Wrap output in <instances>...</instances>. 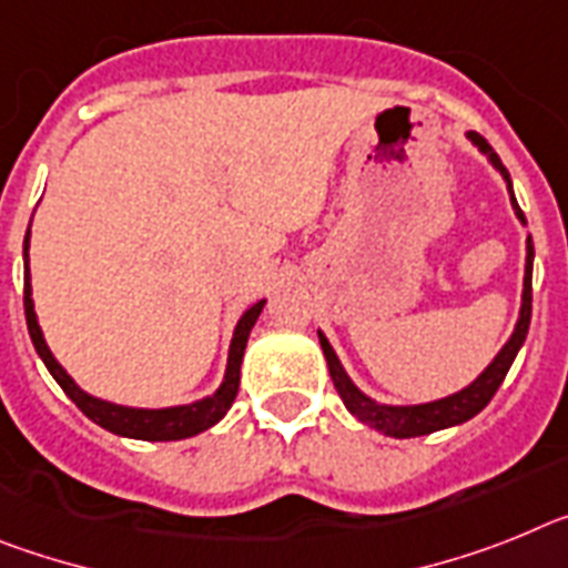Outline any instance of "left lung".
Returning a JSON list of instances; mask_svg holds the SVG:
<instances>
[{"mask_svg":"<svg viewBox=\"0 0 568 568\" xmlns=\"http://www.w3.org/2000/svg\"><path fill=\"white\" fill-rule=\"evenodd\" d=\"M468 140L475 142L483 154H489L491 165H495L497 171L503 174V180H506V189H509L511 205H515L517 216H520V223L526 225V216H523L520 205H517V200H515V191H511L509 171H506V165L500 162V156H497L495 151H491L489 142L483 140L480 134H475V131L468 134ZM531 263H535V245H531V234H529V240H526V277H523V305H520V320H517V325H515V334H511L509 343L503 345L500 354L491 359L489 368H486V372H483L480 377L471 383V386H466L463 392L452 394V397H443V400L423 403V406H379V403L368 400L366 394L359 392L352 379H348V374L343 372L337 354H334V348L328 345V339L323 337V332H317L320 334V345H323L325 363H328V372H332L334 388H337V394L343 397L345 408H348V412H352L359 423H366V426L377 428L379 434H388V437H400V440H403V437H423V434L440 432V428L460 426V423L471 420L477 412H483V408L489 406V400L497 394V388H500V383L506 379V374H509L511 363H515L517 352H520L523 339H526V334H529V323H531Z\"/></svg>","mask_w":568,"mask_h":568,"instance_id":"obj_1","label":"left lung"}]
</instances>
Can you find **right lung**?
I'll return each mask as SVG.
<instances>
[{
	"label": "right lung",
	"mask_w": 568,
	"mask_h": 568,
	"mask_svg": "<svg viewBox=\"0 0 568 568\" xmlns=\"http://www.w3.org/2000/svg\"><path fill=\"white\" fill-rule=\"evenodd\" d=\"M28 236H31V225H28V234H24V320H28V332H31L33 348L42 357V363L48 366V372L53 374L62 392L77 403V408L85 417H91L97 426L108 428V432L120 434V437H134V440H182V437H194V434L205 432L214 423H220L225 417V412L234 403L236 392H240V366H243L245 343H248V334L254 328L256 317L263 312L265 300H260L256 305H251L248 312L240 317L236 323L234 339H231L229 352V368H225L223 386L216 388L211 397L200 403H191V406H176V408H128V406H113V403L97 400L91 394H85L82 388L68 377V372L53 359L51 348L45 345V337L39 332L37 314H33V300H31V271H28Z\"/></svg>",
	"instance_id": "add662e5"
}]
</instances>
